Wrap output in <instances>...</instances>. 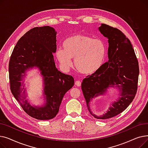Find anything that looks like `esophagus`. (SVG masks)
<instances>
[{
  "label": "esophagus",
  "mask_w": 148,
  "mask_h": 148,
  "mask_svg": "<svg viewBox=\"0 0 148 148\" xmlns=\"http://www.w3.org/2000/svg\"><path fill=\"white\" fill-rule=\"evenodd\" d=\"M75 85L76 86H80L81 85V82L79 81V80H77L75 82Z\"/></svg>",
  "instance_id": "esophagus-1"
}]
</instances>
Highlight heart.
I'll use <instances>...</instances> for the list:
<instances>
[{"label": "heart", "mask_w": 148, "mask_h": 148, "mask_svg": "<svg viewBox=\"0 0 148 148\" xmlns=\"http://www.w3.org/2000/svg\"><path fill=\"white\" fill-rule=\"evenodd\" d=\"M64 48L59 47L56 58L61 66L68 69L74 59V66L83 74H92L102 66L105 59L106 47L101 39H94L85 35H76L64 42Z\"/></svg>", "instance_id": "obj_1"}]
</instances>
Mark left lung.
<instances>
[{
  "mask_svg": "<svg viewBox=\"0 0 148 148\" xmlns=\"http://www.w3.org/2000/svg\"><path fill=\"white\" fill-rule=\"evenodd\" d=\"M99 30L108 38V61L83 79L82 89L89 113L97 119H107L120 114L133 101L137 90L139 67L130 41L120 30L101 24ZM110 87L120 89L119 99L103 115L93 114L90 101L92 98L103 95Z\"/></svg>",
  "mask_w": 148,
  "mask_h": 148,
  "instance_id": "left-lung-1",
  "label": "left lung"
}]
</instances>
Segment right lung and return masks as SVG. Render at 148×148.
Listing matches in <instances>:
<instances>
[{
    "mask_svg": "<svg viewBox=\"0 0 148 148\" xmlns=\"http://www.w3.org/2000/svg\"><path fill=\"white\" fill-rule=\"evenodd\" d=\"M56 32L49 26L36 27L23 35L12 51L9 63L10 89L25 112L38 120L54 118L62 100L74 84V78L56 68L53 53L56 51ZM37 67L44 80L45 104L33 106L25 98L21 81L27 69ZM24 87V86H23Z\"/></svg>",
    "mask_w": 148,
    "mask_h": 148,
    "instance_id": "add662e5",
    "label": "right lung"
}]
</instances>
